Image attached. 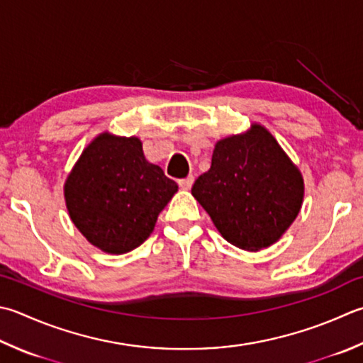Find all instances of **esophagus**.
I'll return each instance as SVG.
<instances>
[{"instance_id":"esophagus-1","label":"esophagus","mask_w":363,"mask_h":363,"mask_svg":"<svg viewBox=\"0 0 363 363\" xmlns=\"http://www.w3.org/2000/svg\"><path fill=\"white\" fill-rule=\"evenodd\" d=\"M193 183H194V177L193 175H188L186 179L179 180V184H180L182 189H191V186H193Z\"/></svg>"}]
</instances>
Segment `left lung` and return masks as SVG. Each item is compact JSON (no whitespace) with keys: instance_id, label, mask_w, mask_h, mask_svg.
<instances>
[{"instance_id":"left-lung-1","label":"left lung","mask_w":363,"mask_h":363,"mask_svg":"<svg viewBox=\"0 0 363 363\" xmlns=\"http://www.w3.org/2000/svg\"><path fill=\"white\" fill-rule=\"evenodd\" d=\"M191 193L225 240L259 251L275 243L297 218L303 180L275 138L255 125L216 143L210 170Z\"/></svg>"}]
</instances>
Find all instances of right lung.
<instances>
[{
    "label": "right lung",
    "instance_id": "obj_1",
    "mask_svg": "<svg viewBox=\"0 0 363 363\" xmlns=\"http://www.w3.org/2000/svg\"><path fill=\"white\" fill-rule=\"evenodd\" d=\"M177 183L143 156L138 138L101 134L65 184L69 216L91 245L123 255L147 240Z\"/></svg>",
    "mask_w": 363,
    "mask_h": 363
}]
</instances>
